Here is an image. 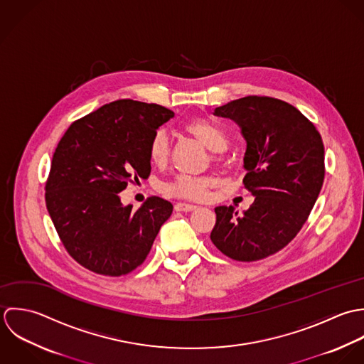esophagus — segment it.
<instances>
[{"label": "esophagus", "mask_w": 364, "mask_h": 364, "mask_svg": "<svg viewBox=\"0 0 364 364\" xmlns=\"http://www.w3.org/2000/svg\"><path fill=\"white\" fill-rule=\"evenodd\" d=\"M196 208H197V205L188 204V203H177V204L174 205V210H176V211H181V213H188V211H193V210H196Z\"/></svg>", "instance_id": "1"}]
</instances>
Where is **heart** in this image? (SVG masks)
<instances>
[{"label":"heart","mask_w":364,"mask_h":364,"mask_svg":"<svg viewBox=\"0 0 364 364\" xmlns=\"http://www.w3.org/2000/svg\"><path fill=\"white\" fill-rule=\"evenodd\" d=\"M184 131L197 138L203 145L214 151L225 150L229 144L226 129L211 118L197 117L186 122ZM170 156V144L166 132L157 129L149 139L147 157L154 166H164ZM215 186V178L211 176L177 174L173 180L161 186V191L167 196L187 200H205L211 187Z\"/></svg>","instance_id":"obj_1"}]
</instances>
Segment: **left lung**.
Segmentation results:
<instances>
[{
    "mask_svg": "<svg viewBox=\"0 0 364 364\" xmlns=\"http://www.w3.org/2000/svg\"><path fill=\"white\" fill-rule=\"evenodd\" d=\"M233 119L247 147L243 186L256 198L243 215L215 208L211 240L237 262H256L284 249L301 230L325 177V151L315 125L289 102L249 95L215 108Z\"/></svg>",
    "mask_w": 364,
    "mask_h": 364,
    "instance_id": "8db88e82",
    "label": "left lung"
}]
</instances>
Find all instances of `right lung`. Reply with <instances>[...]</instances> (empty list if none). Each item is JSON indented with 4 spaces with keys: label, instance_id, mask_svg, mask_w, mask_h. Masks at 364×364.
<instances>
[{
    "label": "right lung",
    "instance_id": "1",
    "mask_svg": "<svg viewBox=\"0 0 364 364\" xmlns=\"http://www.w3.org/2000/svg\"><path fill=\"white\" fill-rule=\"evenodd\" d=\"M174 112L134 100H118L74 121L56 151L45 201L56 232L87 270L118 277L145 262L171 203L151 196L139 210L122 207L129 181L150 176L147 144Z\"/></svg>",
    "mask_w": 364,
    "mask_h": 364
}]
</instances>
